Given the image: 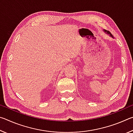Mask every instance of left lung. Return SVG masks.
<instances>
[{
  "label": "left lung",
  "mask_w": 133,
  "mask_h": 133,
  "mask_svg": "<svg viewBox=\"0 0 133 133\" xmlns=\"http://www.w3.org/2000/svg\"><path fill=\"white\" fill-rule=\"evenodd\" d=\"M103 31H104V32L105 33V34H107V35H109V36H110V37H111L113 38V39H114V37H113V36H112V35H111V33H110V31H107V30H103Z\"/></svg>",
  "instance_id": "1"
}]
</instances>
